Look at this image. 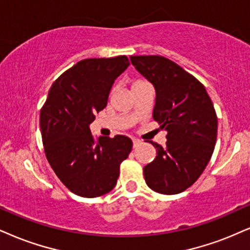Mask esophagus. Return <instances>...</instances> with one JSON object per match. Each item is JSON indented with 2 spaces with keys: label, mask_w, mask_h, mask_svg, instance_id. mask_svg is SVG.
<instances>
[{
  "label": "esophagus",
  "mask_w": 250,
  "mask_h": 250,
  "mask_svg": "<svg viewBox=\"0 0 250 250\" xmlns=\"http://www.w3.org/2000/svg\"><path fill=\"white\" fill-rule=\"evenodd\" d=\"M132 141H133V146L134 147H137L138 145L140 144V140L139 139H135V138H133V139H132Z\"/></svg>",
  "instance_id": "34e87169"
}]
</instances>
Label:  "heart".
Here are the masks:
<instances>
[{"mask_svg": "<svg viewBox=\"0 0 250 250\" xmlns=\"http://www.w3.org/2000/svg\"><path fill=\"white\" fill-rule=\"evenodd\" d=\"M143 82H145V81H137V82H134L133 84H138V83H143Z\"/></svg>", "mask_w": 250, "mask_h": 250, "instance_id": "1", "label": "heart"}]
</instances>
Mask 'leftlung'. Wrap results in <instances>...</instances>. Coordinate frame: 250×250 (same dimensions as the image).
<instances>
[{"mask_svg": "<svg viewBox=\"0 0 250 250\" xmlns=\"http://www.w3.org/2000/svg\"><path fill=\"white\" fill-rule=\"evenodd\" d=\"M135 69L155 88L153 118L167 131L166 146L150 143L156 158L144 167L147 186L175 195L198 180L217 141L218 118L204 85L161 55L131 57Z\"/></svg>", "mask_w": 250, "mask_h": 250, "instance_id": "obj_1", "label": "left lung"}]
</instances>
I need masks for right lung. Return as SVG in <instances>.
Returning <instances> with one entry per match:
<instances>
[{
  "mask_svg": "<svg viewBox=\"0 0 250 250\" xmlns=\"http://www.w3.org/2000/svg\"><path fill=\"white\" fill-rule=\"evenodd\" d=\"M128 66L125 55L79 61L53 82L40 110L46 159L75 195L94 198L110 192L120 163L131 153L128 137L95 139L89 127L106 106L115 80Z\"/></svg>",
  "mask_w": 250,
  "mask_h": 250,
  "instance_id": "add662e5",
  "label": "right lung"
}]
</instances>
